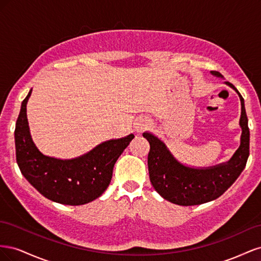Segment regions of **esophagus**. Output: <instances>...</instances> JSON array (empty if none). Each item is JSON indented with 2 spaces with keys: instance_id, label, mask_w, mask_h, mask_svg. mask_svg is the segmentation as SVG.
<instances>
[{
  "instance_id": "obj_1",
  "label": "esophagus",
  "mask_w": 261,
  "mask_h": 261,
  "mask_svg": "<svg viewBox=\"0 0 261 261\" xmlns=\"http://www.w3.org/2000/svg\"><path fill=\"white\" fill-rule=\"evenodd\" d=\"M146 127H147V125H145V124H138L137 132H143Z\"/></svg>"
}]
</instances>
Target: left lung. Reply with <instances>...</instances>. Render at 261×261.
Instances as JSON below:
<instances>
[{
    "instance_id": "8db88e82",
    "label": "left lung",
    "mask_w": 261,
    "mask_h": 261,
    "mask_svg": "<svg viewBox=\"0 0 261 261\" xmlns=\"http://www.w3.org/2000/svg\"><path fill=\"white\" fill-rule=\"evenodd\" d=\"M211 73L221 76L217 70ZM226 84L239 93L242 105L241 146L228 162L208 169L188 168L174 159L159 138L150 133L143 134L150 144L148 153L150 181L155 191L172 203L196 206L217 199L234 183L246 165L249 155V128L244 99L232 84L227 82Z\"/></svg>"
}]
</instances>
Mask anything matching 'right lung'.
Wrapping results in <instances>:
<instances>
[{
    "label": "right lung",
    "mask_w": 261,
    "mask_h": 261,
    "mask_svg": "<svg viewBox=\"0 0 261 261\" xmlns=\"http://www.w3.org/2000/svg\"><path fill=\"white\" fill-rule=\"evenodd\" d=\"M30 94L31 90L21 102L15 127L16 161L21 174L45 198L55 202L80 206L97 199L108 188L114 164L134 135L105 141L72 160L43 155L29 133L26 105Z\"/></svg>",
    "instance_id": "obj_1"
}]
</instances>
